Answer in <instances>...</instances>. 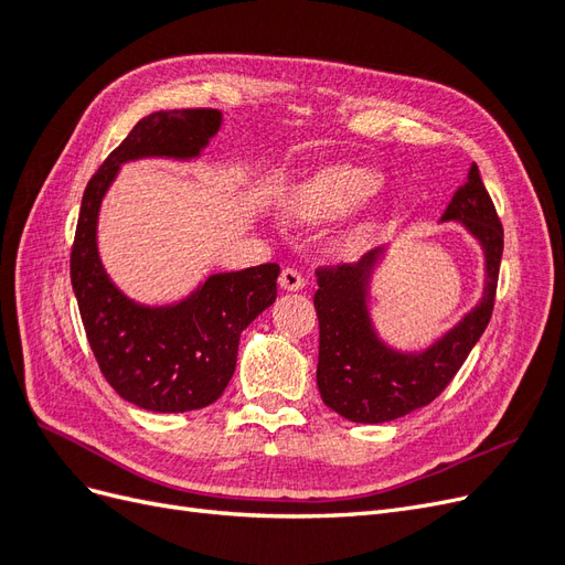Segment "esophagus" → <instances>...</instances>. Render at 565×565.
<instances>
[{
	"mask_svg": "<svg viewBox=\"0 0 565 565\" xmlns=\"http://www.w3.org/2000/svg\"><path fill=\"white\" fill-rule=\"evenodd\" d=\"M280 287L287 289V292H299V289H303L306 280L301 278V273L295 270V268H282L280 273Z\"/></svg>",
	"mask_w": 565,
	"mask_h": 565,
	"instance_id": "obj_1",
	"label": "esophagus"
}]
</instances>
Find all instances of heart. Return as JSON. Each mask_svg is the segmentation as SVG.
<instances>
[{"label":"heart","mask_w":565,"mask_h":565,"mask_svg":"<svg viewBox=\"0 0 565 565\" xmlns=\"http://www.w3.org/2000/svg\"><path fill=\"white\" fill-rule=\"evenodd\" d=\"M377 172L355 164H332L292 188L287 212L303 224H322L351 214L380 191ZM370 224V218H365Z\"/></svg>","instance_id":"1"}]
</instances>
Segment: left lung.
<instances>
[{"mask_svg": "<svg viewBox=\"0 0 565 565\" xmlns=\"http://www.w3.org/2000/svg\"><path fill=\"white\" fill-rule=\"evenodd\" d=\"M452 221L483 249V292L473 309L419 351L386 344L372 320V280L388 247L365 254L358 264L318 270L313 297L320 322L318 391L337 415L361 424H382L429 405L446 388L486 332L504 249V231L481 181L469 167L440 224Z\"/></svg>", "mask_w": 565, "mask_h": 565, "instance_id": "8db88e82", "label": "left lung"}]
</instances>
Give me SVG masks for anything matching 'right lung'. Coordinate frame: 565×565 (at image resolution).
<instances>
[{
  "label": "right lung",
  "mask_w": 565,
  "mask_h": 565,
  "mask_svg": "<svg viewBox=\"0 0 565 565\" xmlns=\"http://www.w3.org/2000/svg\"><path fill=\"white\" fill-rule=\"evenodd\" d=\"M221 119L218 110L204 108L146 115L98 167L82 198L71 280L84 330L108 384L152 413L200 409L224 393L243 330L276 301L280 266L212 273L179 301L141 303L113 282L100 262V204L127 162L198 160Z\"/></svg>",
  "instance_id": "obj_1"
}]
</instances>
